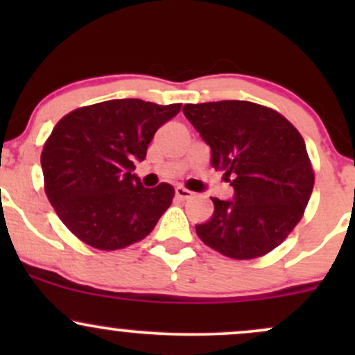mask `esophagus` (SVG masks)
Masks as SVG:
<instances>
[{
	"label": "esophagus",
	"mask_w": 355,
	"mask_h": 355,
	"mask_svg": "<svg viewBox=\"0 0 355 355\" xmlns=\"http://www.w3.org/2000/svg\"><path fill=\"white\" fill-rule=\"evenodd\" d=\"M175 195H177V197L180 198V200H187V198H190L191 195H193V191L187 190L185 187L178 185V187H175Z\"/></svg>",
	"instance_id": "esophagus-1"
}]
</instances>
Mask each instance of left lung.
Masks as SVG:
<instances>
[{"label": "left lung", "mask_w": 355, "mask_h": 355, "mask_svg": "<svg viewBox=\"0 0 355 355\" xmlns=\"http://www.w3.org/2000/svg\"><path fill=\"white\" fill-rule=\"evenodd\" d=\"M183 115L210 146L211 166L225 170L232 200L211 198L209 222L195 225L203 243L230 259L274 250L302 218L313 172L302 135L262 105L223 100L189 103Z\"/></svg>", "instance_id": "left-lung-1"}]
</instances>
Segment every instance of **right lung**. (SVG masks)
<instances>
[{"mask_svg": "<svg viewBox=\"0 0 355 355\" xmlns=\"http://www.w3.org/2000/svg\"><path fill=\"white\" fill-rule=\"evenodd\" d=\"M182 103L108 100L75 110L43 146L44 191L61 222L100 250L145 239L175 195L170 183L145 189L135 170L158 128Z\"/></svg>", "mask_w": 355, "mask_h": 355, "instance_id": "1", "label": "right lung"}]
</instances>
